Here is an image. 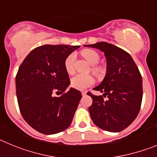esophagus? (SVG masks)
<instances>
[{"label": "esophagus", "mask_w": 157, "mask_h": 157, "mask_svg": "<svg viewBox=\"0 0 157 157\" xmlns=\"http://www.w3.org/2000/svg\"><path fill=\"white\" fill-rule=\"evenodd\" d=\"M82 95L86 96V91H83V92H82Z\"/></svg>", "instance_id": "34e87169"}]
</instances>
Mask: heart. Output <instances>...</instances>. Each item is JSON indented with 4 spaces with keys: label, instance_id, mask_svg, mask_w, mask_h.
<instances>
[{
    "label": "heart",
    "instance_id": "1",
    "mask_svg": "<svg viewBox=\"0 0 157 157\" xmlns=\"http://www.w3.org/2000/svg\"><path fill=\"white\" fill-rule=\"evenodd\" d=\"M81 55L85 58L89 63L92 65L91 67V72L98 78H101L105 73V69L102 66L98 65V63L100 61V55L97 51L94 49H84L81 51ZM75 56L73 53L69 54L67 56L64 60V68L67 73L72 74L74 72V63ZM94 83V78L93 76L87 75L78 74L75 75L74 77H72L71 80V86L73 88L78 90H83L88 87L91 86Z\"/></svg>",
    "mask_w": 157,
    "mask_h": 157
}]
</instances>
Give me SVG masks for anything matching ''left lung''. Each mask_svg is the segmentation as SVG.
<instances>
[{
	"label": "left lung",
	"mask_w": 157,
	"mask_h": 157,
	"mask_svg": "<svg viewBox=\"0 0 157 157\" xmlns=\"http://www.w3.org/2000/svg\"><path fill=\"white\" fill-rule=\"evenodd\" d=\"M84 46L98 48L107 59L105 79L94 89L104 93L103 96L87 93L93 99L89 107L91 119L102 130L122 131L133 123L141 109L143 94L141 73L130 54L116 45L98 42Z\"/></svg>",
	"instance_id": "obj_1"
}]
</instances>
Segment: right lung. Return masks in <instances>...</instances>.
Segmentation results:
<instances>
[{
  "instance_id": "1",
  "label": "right lung",
  "mask_w": 157,
  "mask_h": 157,
  "mask_svg": "<svg viewBox=\"0 0 157 157\" xmlns=\"http://www.w3.org/2000/svg\"><path fill=\"white\" fill-rule=\"evenodd\" d=\"M78 45H44L34 48L20 64L16 76V96L24 120L38 132L54 134L71 123L82 98L70 84L64 60ZM63 93L60 97L53 94Z\"/></svg>"
}]
</instances>
